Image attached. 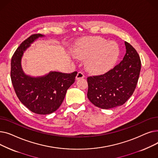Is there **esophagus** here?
<instances>
[{"mask_svg": "<svg viewBox=\"0 0 158 158\" xmlns=\"http://www.w3.org/2000/svg\"><path fill=\"white\" fill-rule=\"evenodd\" d=\"M85 77V74L82 72H79L76 76V79H79Z\"/></svg>", "mask_w": 158, "mask_h": 158, "instance_id": "esophagus-1", "label": "esophagus"}]
</instances>
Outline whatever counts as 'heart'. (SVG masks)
<instances>
[{
  "mask_svg": "<svg viewBox=\"0 0 158 158\" xmlns=\"http://www.w3.org/2000/svg\"><path fill=\"white\" fill-rule=\"evenodd\" d=\"M80 58H87V69L93 73H102L110 69L117 61L119 48L114 42L100 37H90L82 41L76 50Z\"/></svg>",
  "mask_w": 158,
  "mask_h": 158,
  "instance_id": "heart-1",
  "label": "heart"
}]
</instances>
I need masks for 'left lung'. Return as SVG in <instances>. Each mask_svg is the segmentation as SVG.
<instances>
[{"instance_id": "obj_1", "label": "left lung", "mask_w": 158, "mask_h": 158, "mask_svg": "<svg viewBox=\"0 0 158 158\" xmlns=\"http://www.w3.org/2000/svg\"><path fill=\"white\" fill-rule=\"evenodd\" d=\"M126 53L121 62L106 73L87 78L89 101L102 109H111L125 103L134 93L141 70L136 49L125 41Z\"/></svg>"}]
</instances>
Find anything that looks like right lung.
Returning a JSON list of instances; mask_svg holds the SVG:
<instances>
[{
	"label": "right lung",
	"mask_w": 158,
	"mask_h": 158,
	"mask_svg": "<svg viewBox=\"0 0 158 158\" xmlns=\"http://www.w3.org/2000/svg\"><path fill=\"white\" fill-rule=\"evenodd\" d=\"M40 36L43 35H32L16 50L11 58V79L16 95L25 106L35 113L48 114L59 108L77 72H52L40 77L26 76L21 67L22 56L30 44Z\"/></svg>",
	"instance_id": "obj_1"
}]
</instances>
